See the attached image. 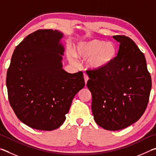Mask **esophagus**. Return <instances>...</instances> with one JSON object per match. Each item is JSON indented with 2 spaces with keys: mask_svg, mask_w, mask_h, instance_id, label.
Masks as SVG:
<instances>
[{
  "mask_svg": "<svg viewBox=\"0 0 156 156\" xmlns=\"http://www.w3.org/2000/svg\"><path fill=\"white\" fill-rule=\"evenodd\" d=\"M83 76H84V83H85V84H87V81H88V80H89V77H88V76L87 75L86 73H84Z\"/></svg>",
  "mask_w": 156,
  "mask_h": 156,
  "instance_id": "esophagus-1",
  "label": "esophagus"
}]
</instances>
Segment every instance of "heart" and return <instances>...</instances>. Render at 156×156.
I'll return each mask as SVG.
<instances>
[{
  "mask_svg": "<svg viewBox=\"0 0 156 156\" xmlns=\"http://www.w3.org/2000/svg\"><path fill=\"white\" fill-rule=\"evenodd\" d=\"M117 49L114 43L99 39L79 42L74 47L73 51H69L68 58L74 61V56L78 59L86 60L89 68L99 70L107 67L115 59Z\"/></svg>",
  "mask_w": 156,
  "mask_h": 156,
  "instance_id": "heart-1",
  "label": "heart"
}]
</instances>
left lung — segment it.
Listing matches in <instances>:
<instances>
[{"label": "left lung", "instance_id": "8db88e82", "mask_svg": "<svg viewBox=\"0 0 156 156\" xmlns=\"http://www.w3.org/2000/svg\"><path fill=\"white\" fill-rule=\"evenodd\" d=\"M120 43L117 56L107 67L89 70L87 86L92 95L94 120L109 131L138 121L149 102L151 78L144 55L130 38L113 36Z\"/></svg>", "mask_w": 156, "mask_h": 156}]
</instances>
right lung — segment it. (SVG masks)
<instances>
[{"label":"right lung","instance_id":"obj_1","mask_svg":"<svg viewBox=\"0 0 156 156\" xmlns=\"http://www.w3.org/2000/svg\"><path fill=\"white\" fill-rule=\"evenodd\" d=\"M62 33L39 30L16 46L7 73L9 104L21 122L51 131L66 119L73 98L84 87L83 73L62 69Z\"/></svg>","mask_w":156,"mask_h":156}]
</instances>
